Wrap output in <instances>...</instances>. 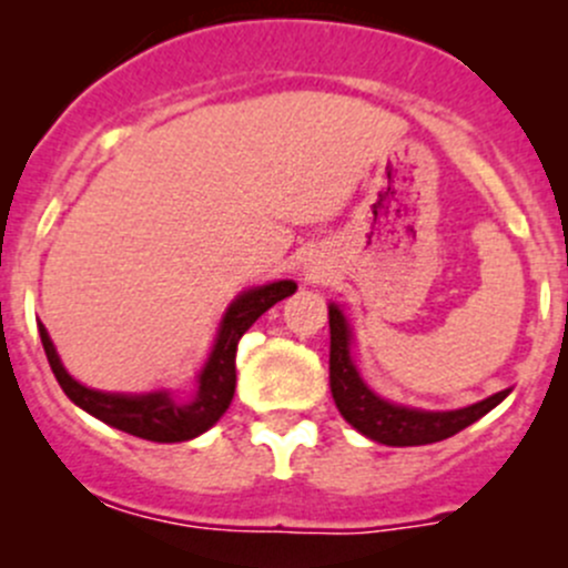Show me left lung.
<instances>
[{
  "mask_svg": "<svg viewBox=\"0 0 568 568\" xmlns=\"http://www.w3.org/2000/svg\"><path fill=\"white\" fill-rule=\"evenodd\" d=\"M348 343H352V332H348L346 318L341 316L335 305L329 307V387L332 398H335L341 415L352 423L357 432L365 437L376 439L382 445H393V448H406V445H428L448 439L459 434L462 428L473 426L475 420L495 409L508 390H500L489 398L478 400L473 406L454 412H423V409H406V406L390 404V400L379 398L365 387L359 379L357 368L348 354Z\"/></svg>",
  "mask_w": 568,
  "mask_h": 568,
  "instance_id": "1",
  "label": "left lung"
}]
</instances>
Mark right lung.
Returning a JSON list of instances; mask_svg holds the SVG:
<instances>
[{
	"label": "right lung",
	"mask_w": 568,
	"mask_h": 568,
	"mask_svg": "<svg viewBox=\"0 0 568 568\" xmlns=\"http://www.w3.org/2000/svg\"><path fill=\"white\" fill-rule=\"evenodd\" d=\"M294 291L296 283L280 280V283L247 291V294H242L233 302L225 321H222L214 352H211L209 363H205L203 374H200V390L189 404H178L173 395L168 393L114 395L90 390V387L71 379L68 371L62 368L60 357L54 352V343H51L43 324H38L40 343H43V352L49 357V365L54 371L60 387L84 412H90V415L109 423L112 428L134 434L140 439H151V443H186V439L209 432L225 415L227 406H231L233 393H236V348L244 332L268 307L277 305L280 300L291 296Z\"/></svg>",
	"instance_id": "right-lung-1"
}]
</instances>
